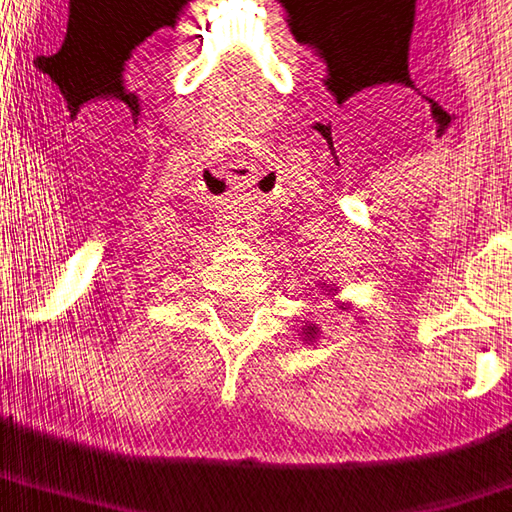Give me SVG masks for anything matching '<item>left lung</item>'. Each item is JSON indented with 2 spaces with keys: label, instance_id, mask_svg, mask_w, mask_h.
<instances>
[{
  "label": "left lung",
  "instance_id": "1",
  "mask_svg": "<svg viewBox=\"0 0 512 512\" xmlns=\"http://www.w3.org/2000/svg\"><path fill=\"white\" fill-rule=\"evenodd\" d=\"M331 290H334V287H331ZM319 334H322V331H319L316 325H304L302 328L304 343H316V340H319Z\"/></svg>",
  "mask_w": 512,
  "mask_h": 512
}]
</instances>
